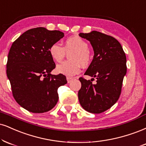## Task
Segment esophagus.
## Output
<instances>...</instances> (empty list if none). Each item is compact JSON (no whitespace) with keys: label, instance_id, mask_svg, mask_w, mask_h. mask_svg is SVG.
I'll use <instances>...</instances> for the list:
<instances>
[{"label":"esophagus","instance_id":"obj_1","mask_svg":"<svg viewBox=\"0 0 146 146\" xmlns=\"http://www.w3.org/2000/svg\"><path fill=\"white\" fill-rule=\"evenodd\" d=\"M72 80H73V78H70V77H67V78H66V80H67L68 83H70V82H71Z\"/></svg>","mask_w":146,"mask_h":146}]
</instances>
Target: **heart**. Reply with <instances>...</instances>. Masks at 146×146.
Returning a JSON list of instances; mask_svg holds the SVG:
<instances>
[{"instance_id":"obj_1","label":"heart","mask_w":146,"mask_h":146,"mask_svg":"<svg viewBox=\"0 0 146 146\" xmlns=\"http://www.w3.org/2000/svg\"><path fill=\"white\" fill-rule=\"evenodd\" d=\"M51 57L56 62H60L70 53L71 60L64 61L56 66V71L66 76L71 77L80 71L81 66L86 67L90 64L91 58L88 51V44L85 40L78 36L66 38L64 47L58 43H53L49 48Z\"/></svg>"}]
</instances>
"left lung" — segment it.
<instances>
[{
  "instance_id": "left-lung-1",
  "label": "left lung",
  "mask_w": 146,
  "mask_h": 146,
  "mask_svg": "<svg viewBox=\"0 0 146 146\" xmlns=\"http://www.w3.org/2000/svg\"><path fill=\"white\" fill-rule=\"evenodd\" d=\"M90 42L94 57L85 74L90 80L80 78L82 87L78 92L80 105L86 111L101 113L111 108L118 100L126 73V58L120 43L113 36L98 31L80 33ZM95 77L96 84L92 82Z\"/></svg>"
}]
</instances>
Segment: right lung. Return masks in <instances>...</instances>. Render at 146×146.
<instances>
[{"instance_id": "right-lung-1", "label": "right lung", "mask_w": 146, "mask_h": 146, "mask_svg": "<svg viewBox=\"0 0 146 146\" xmlns=\"http://www.w3.org/2000/svg\"><path fill=\"white\" fill-rule=\"evenodd\" d=\"M63 36L59 31L38 27L26 31L12 43L7 75L14 99L30 112L52 110L58 101V88L67 83L64 75L50 73L56 64L49 48Z\"/></svg>"}]
</instances>
